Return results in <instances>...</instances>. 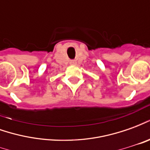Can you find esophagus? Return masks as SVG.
Instances as JSON below:
<instances>
[{"instance_id":"34e87169","label":"esophagus","mask_w":150,"mask_h":150,"mask_svg":"<svg viewBox=\"0 0 150 150\" xmlns=\"http://www.w3.org/2000/svg\"><path fill=\"white\" fill-rule=\"evenodd\" d=\"M70 64L71 65H75V64H76V62L75 60H71V61H70Z\"/></svg>"}]
</instances>
